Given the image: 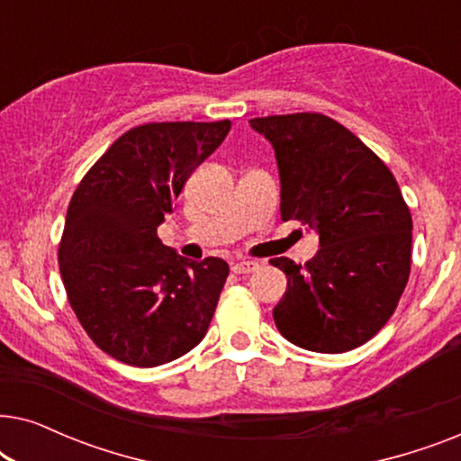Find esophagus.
I'll return each mask as SVG.
<instances>
[{"label":"esophagus","instance_id":"1","mask_svg":"<svg viewBox=\"0 0 461 461\" xmlns=\"http://www.w3.org/2000/svg\"><path fill=\"white\" fill-rule=\"evenodd\" d=\"M258 267H260V264L254 262V260H239V262L232 264V273L249 275V273H254Z\"/></svg>","mask_w":461,"mask_h":461}]
</instances>
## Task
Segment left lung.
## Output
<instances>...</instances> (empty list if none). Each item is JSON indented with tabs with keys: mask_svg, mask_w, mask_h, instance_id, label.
Instances as JSON below:
<instances>
[{
	"mask_svg": "<svg viewBox=\"0 0 461 461\" xmlns=\"http://www.w3.org/2000/svg\"><path fill=\"white\" fill-rule=\"evenodd\" d=\"M273 144L281 220L319 232L304 267L270 264L287 276L276 330L300 348L338 355L375 336L393 317L411 270V213L394 176L342 123L321 113L249 119Z\"/></svg>",
	"mask_w": 461,
	"mask_h": 461,
	"instance_id": "8db88e82",
	"label": "left lung"
}]
</instances>
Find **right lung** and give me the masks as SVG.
I'll return each mask as SVG.
<instances>
[{
  "label": "right lung",
  "mask_w": 461,
  "mask_h": 461,
  "mask_svg": "<svg viewBox=\"0 0 461 461\" xmlns=\"http://www.w3.org/2000/svg\"><path fill=\"white\" fill-rule=\"evenodd\" d=\"M230 122L131 128L75 188L59 245L68 304L92 342L117 361L157 367L205 338L229 264L186 260L157 237L194 169Z\"/></svg>",
  "instance_id": "right-lung-1"
}]
</instances>
